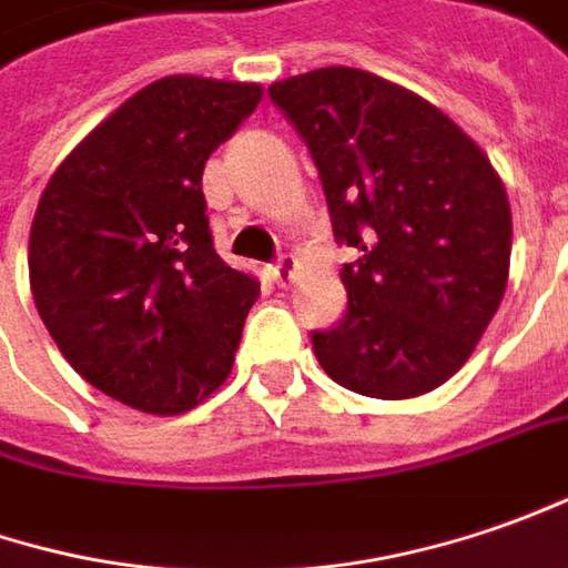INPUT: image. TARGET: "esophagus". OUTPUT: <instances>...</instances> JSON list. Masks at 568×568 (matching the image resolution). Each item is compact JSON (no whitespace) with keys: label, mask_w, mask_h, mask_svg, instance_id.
<instances>
[{"label":"esophagus","mask_w":568,"mask_h":568,"mask_svg":"<svg viewBox=\"0 0 568 568\" xmlns=\"http://www.w3.org/2000/svg\"><path fill=\"white\" fill-rule=\"evenodd\" d=\"M270 276L276 280V285H292V280H295V257H288V254H283L276 264L270 266Z\"/></svg>","instance_id":"esophagus-1"}]
</instances>
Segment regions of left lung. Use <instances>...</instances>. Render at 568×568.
I'll use <instances>...</instances> for the list:
<instances>
[{
  "instance_id": "obj_1",
  "label": "left lung",
  "mask_w": 568,
  "mask_h": 568,
  "mask_svg": "<svg viewBox=\"0 0 568 568\" xmlns=\"http://www.w3.org/2000/svg\"><path fill=\"white\" fill-rule=\"evenodd\" d=\"M321 169L336 239L358 251L339 280L348 311L314 333L333 381L415 399L471 358L513 254V210L487 153L446 112L362 69L270 84Z\"/></svg>"
}]
</instances>
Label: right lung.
I'll list each match as a JSON object with an SVG mask.
<instances>
[{
	"label": "right lung",
	"instance_id": "right-lung-1",
	"mask_svg": "<svg viewBox=\"0 0 568 568\" xmlns=\"http://www.w3.org/2000/svg\"><path fill=\"white\" fill-rule=\"evenodd\" d=\"M261 84L169 74L128 97L52 172L30 223L33 304L100 393L179 415L232 371L261 285L213 251L201 175Z\"/></svg>",
	"mask_w": 568,
	"mask_h": 568
}]
</instances>
